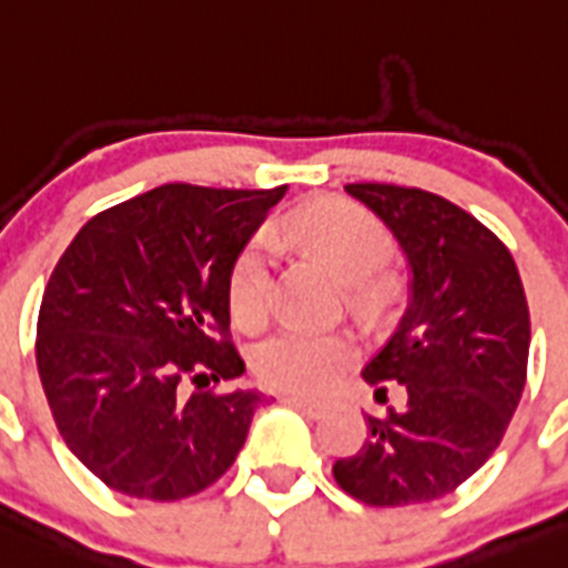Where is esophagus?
I'll use <instances>...</instances> for the list:
<instances>
[{
  "label": "esophagus",
  "mask_w": 568,
  "mask_h": 568,
  "mask_svg": "<svg viewBox=\"0 0 568 568\" xmlns=\"http://www.w3.org/2000/svg\"><path fill=\"white\" fill-rule=\"evenodd\" d=\"M285 403H288L291 408H297V412L308 414V417H314V420H320V417H325L328 414V403L323 400H312V397H285Z\"/></svg>",
  "instance_id": "34e87169"
}]
</instances>
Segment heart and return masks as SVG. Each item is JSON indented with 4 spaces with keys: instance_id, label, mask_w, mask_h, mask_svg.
<instances>
[{
    "instance_id": "1",
    "label": "heart",
    "mask_w": 568,
    "mask_h": 568,
    "mask_svg": "<svg viewBox=\"0 0 568 568\" xmlns=\"http://www.w3.org/2000/svg\"><path fill=\"white\" fill-rule=\"evenodd\" d=\"M291 236L317 251L325 263L359 291L377 297L379 283L368 280L392 256V234L372 211L348 200H320L291 214ZM367 283L363 284L362 280ZM274 303V243L268 234L251 236L234 256L229 274L231 317L245 328L263 323ZM357 345L345 332L283 325L256 345L254 372L265 386L294 394H320L352 366Z\"/></svg>"
}]
</instances>
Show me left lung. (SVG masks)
I'll return each mask as SVG.
<instances>
[{
	"label": "left lung",
	"instance_id": "1",
	"mask_svg": "<svg viewBox=\"0 0 568 568\" xmlns=\"http://www.w3.org/2000/svg\"><path fill=\"white\" fill-rule=\"evenodd\" d=\"M345 191L386 223L412 268V297L363 377L406 388V406L366 417L357 455L334 480L366 506H412L455 491L495 455L520 403L529 305L509 248L455 202L420 189L354 182Z\"/></svg>",
	"mask_w": 568,
	"mask_h": 568
}]
</instances>
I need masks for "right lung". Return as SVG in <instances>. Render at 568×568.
Instances as JSON below:
<instances>
[{
	"mask_svg": "<svg viewBox=\"0 0 568 568\" xmlns=\"http://www.w3.org/2000/svg\"><path fill=\"white\" fill-rule=\"evenodd\" d=\"M285 191L171 182L88 220L59 256L39 308V379L62 440L113 491L182 500L240 455L263 394L202 386L245 372L229 274Z\"/></svg>",
	"mask_w": 568,
	"mask_h": 568,
	"instance_id": "add662e5",
	"label": "right lung"
}]
</instances>
